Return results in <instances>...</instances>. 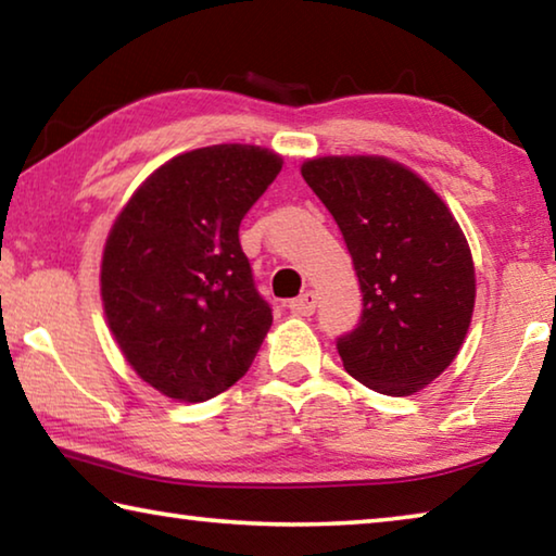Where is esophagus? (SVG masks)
<instances>
[{
	"instance_id": "esophagus-1",
	"label": "esophagus",
	"mask_w": 556,
	"mask_h": 556,
	"mask_svg": "<svg viewBox=\"0 0 556 556\" xmlns=\"http://www.w3.org/2000/svg\"><path fill=\"white\" fill-rule=\"evenodd\" d=\"M291 314L296 316H312L316 312V294L314 291H304V294L289 301Z\"/></svg>"
}]
</instances>
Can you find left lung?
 I'll return each mask as SVG.
<instances>
[{
  "label": "left lung",
  "instance_id": "obj_1",
  "mask_svg": "<svg viewBox=\"0 0 556 556\" xmlns=\"http://www.w3.org/2000/svg\"><path fill=\"white\" fill-rule=\"evenodd\" d=\"M301 176L341 230L363 312L336 341L343 368L404 397L437 380L464 343L476 301L468 242L444 201L382 156H321Z\"/></svg>",
  "mask_w": 556,
  "mask_h": 556
}]
</instances>
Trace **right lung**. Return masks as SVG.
<instances>
[{
  "label": "right lung",
  "instance_id": "add662e5",
  "mask_svg": "<svg viewBox=\"0 0 556 556\" xmlns=\"http://www.w3.org/2000/svg\"><path fill=\"white\" fill-rule=\"evenodd\" d=\"M281 172L250 144L174 156L137 188L102 255L110 331L139 378L205 402L250 370L271 326L240 248V223Z\"/></svg>",
  "mask_w": 556,
  "mask_h": 556
}]
</instances>
